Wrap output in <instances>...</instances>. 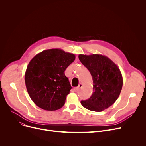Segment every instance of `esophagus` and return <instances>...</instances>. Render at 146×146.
I'll use <instances>...</instances> for the list:
<instances>
[{"label": "esophagus", "instance_id": "esophagus-1", "mask_svg": "<svg viewBox=\"0 0 146 146\" xmlns=\"http://www.w3.org/2000/svg\"><path fill=\"white\" fill-rule=\"evenodd\" d=\"M82 86H83V85H82V83H80L79 85V86H78L77 88H76V90H77L78 91V90H79L82 88Z\"/></svg>", "mask_w": 146, "mask_h": 146}]
</instances>
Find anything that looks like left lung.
<instances>
[{
	"label": "left lung",
	"instance_id": "1",
	"mask_svg": "<svg viewBox=\"0 0 146 146\" xmlns=\"http://www.w3.org/2000/svg\"><path fill=\"white\" fill-rule=\"evenodd\" d=\"M79 58L90 72L94 83L92 95L80 103L88 110L103 111L116 101L121 93L123 79L119 68L101 54H79Z\"/></svg>",
	"mask_w": 146,
	"mask_h": 146
}]
</instances>
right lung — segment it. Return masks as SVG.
<instances>
[{
    "label": "right lung",
    "mask_w": 146,
    "mask_h": 146,
    "mask_svg": "<svg viewBox=\"0 0 146 146\" xmlns=\"http://www.w3.org/2000/svg\"><path fill=\"white\" fill-rule=\"evenodd\" d=\"M75 55L61 49L44 50L35 56L27 67L25 85L33 101L46 111L60 109L72 88L64 71Z\"/></svg>",
    "instance_id": "right-lung-1"
}]
</instances>
